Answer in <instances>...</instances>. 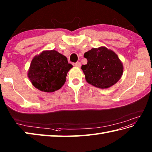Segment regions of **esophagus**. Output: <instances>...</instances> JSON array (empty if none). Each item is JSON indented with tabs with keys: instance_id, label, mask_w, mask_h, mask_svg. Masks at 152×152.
<instances>
[{
	"instance_id": "obj_1",
	"label": "esophagus",
	"mask_w": 152,
	"mask_h": 152,
	"mask_svg": "<svg viewBox=\"0 0 152 152\" xmlns=\"http://www.w3.org/2000/svg\"><path fill=\"white\" fill-rule=\"evenodd\" d=\"M74 66L77 67H80V66H81V64H80V62H79V61H77V62L74 64Z\"/></svg>"
}]
</instances>
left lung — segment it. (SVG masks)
Segmentation results:
<instances>
[{"label": "left lung", "instance_id": "obj_1", "mask_svg": "<svg viewBox=\"0 0 152 152\" xmlns=\"http://www.w3.org/2000/svg\"><path fill=\"white\" fill-rule=\"evenodd\" d=\"M87 64L81 69L86 82L100 88H107L121 79L123 66L115 52L104 46L92 48L85 52Z\"/></svg>", "mask_w": 152, "mask_h": 152}]
</instances>
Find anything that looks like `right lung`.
Instances as JSON below:
<instances>
[{
	"mask_svg": "<svg viewBox=\"0 0 152 152\" xmlns=\"http://www.w3.org/2000/svg\"><path fill=\"white\" fill-rule=\"evenodd\" d=\"M72 67L65 56L54 50H45L33 58L27 75L36 88L52 92L64 85Z\"/></svg>",
	"mask_w": 152,
	"mask_h": 152,
	"instance_id": "add662e5",
	"label": "right lung"
}]
</instances>
